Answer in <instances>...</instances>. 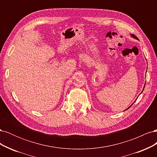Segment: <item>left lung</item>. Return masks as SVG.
<instances>
[{"label":"left lung","instance_id":"obj_1","mask_svg":"<svg viewBox=\"0 0 157 157\" xmlns=\"http://www.w3.org/2000/svg\"><path fill=\"white\" fill-rule=\"evenodd\" d=\"M131 35V36H132V37H133V38H134V39H137V40H138V38H137V37L136 36H135L134 35ZM144 88H145V86H144ZM143 91H144V90H142V92H143ZM135 101H134V102H135ZM132 105H133V103L132 104ZM132 105H130V106L129 107H128V109H129V108H130V107L132 106ZM126 109V110H127V109ZM126 110H124V111H126Z\"/></svg>","mask_w":157,"mask_h":157}]
</instances>
